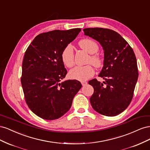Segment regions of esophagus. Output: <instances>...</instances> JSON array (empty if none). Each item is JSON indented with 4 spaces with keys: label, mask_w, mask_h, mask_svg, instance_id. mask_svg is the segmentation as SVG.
<instances>
[{
    "label": "esophagus",
    "mask_w": 150,
    "mask_h": 150,
    "mask_svg": "<svg viewBox=\"0 0 150 150\" xmlns=\"http://www.w3.org/2000/svg\"><path fill=\"white\" fill-rule=\"evenodd\" d=\"M81 84H82V86H85V85H86L87 84V83L86 82H85V81H82V82H81Z\"/></svg>",
    "instance_id": "34e87169"
}]
</instances>
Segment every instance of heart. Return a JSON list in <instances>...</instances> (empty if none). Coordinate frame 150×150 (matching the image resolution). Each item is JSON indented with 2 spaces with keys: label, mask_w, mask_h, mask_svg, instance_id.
<instances>
[{
  "label": "heart",
  "mask_w": 150,
  "mask_h": 150,
  "mask_svg": "<svg viewBox=\"0 0 150 150\" xmlns=\"http://www.w3.org/2000/svg\"><path fill=\"white\" fill-rule=\"evenodd\" d=\"M79 46L86 52L89 54H92L89 57V62L92 63L95 67H99L102 65L101 57L96 53L99 47L98 44L94 40L90 39H84L79 42ZM62 61L64 65L68 67H71L74 65V52L73 49L71 45L67 46L64 49L61 54ZM94 71L92 66L87 65L84 66H76L72 69L69 73L70 78L79 81L88 80L94 75Z\"/></svg>",
  "instance_id": "b5f03b06"
}]
</instances>
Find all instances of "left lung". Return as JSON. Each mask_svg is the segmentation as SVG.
<instances>
[{
    "instance_id": "8db88e82",
    "label": "left lung",
    "mask_w": 150,
    "mask_h": 150,
    "mask_svg": "<svg viewBox=\"0 0 150 150\" xmlns=\"http://www.w3.org/2000/svg\"><path fill=\"white\" fill-rule=\"evenodd\" d=\"M85 35L95 39L104 51L103 67L99 74L105 81L93 79L90 103L94 110L107 116L118 115L128 108L138 77L137 58L129 44L116 32L104 28H86ZM105 84L104 85L103 84Z\"/></svg>"
}]
</instances>
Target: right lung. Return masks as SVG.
Listing matches in <instances>:
<instances>
[{"label":"right lung","instance_id":"add662e5","mask_svg":"<svg viewBox=\"0 0 150 150\" xmlns=\"http://www.w3.org/2000/svg\"><path fill=\"white\" fill-rule=\"evenodd\" d=\"M81 30L75 28L40 34L25 52L21 78L25 99L30 110L42 119L54 120L64 115L82 87L77 80L61 81L67 74L62 52Z\"/></svg>","mask_w":150,"mask_h":150}]
</instances>
